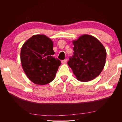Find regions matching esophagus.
Segmentation results:
<instances>
[{"mask_svg":"<svg viewBox=\"0 0 122 122\" xmlns=\"http://www.w3.org/2000/svg\"><path fill=\"white\" fill-rule=\"evenodd\" d=\"M67 61V59H65V60H62L61 61V62H62V63H66V62Z\"/></svg>","mask_w":122,"mask_h":122,"instance_id":"esophagus-1","label":"esophagus"}]
</instances>
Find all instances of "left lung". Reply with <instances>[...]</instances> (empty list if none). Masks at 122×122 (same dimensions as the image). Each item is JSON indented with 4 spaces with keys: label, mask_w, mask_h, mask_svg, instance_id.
I'll list each match as a JSON object with an SVG mask.
<instances>
[{
    "label": "left lung",
    "mask_w": 122,
    "mask_h": 122,
    "mask_svg": "<svg viewBox=\"0 0 122 122\" xmlns=\"http://www.w3.org/2000/svg\"><path fill=\"white\" fill-rule=\"evenodd\" d=\"M73 55L67 63L78 81L88 82L97 77L104 68L107 51L97 39L84 34L73 41Z\"/></svg>",
    "instance_id": "left-lung-1"
}]
</instances>
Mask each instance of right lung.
Returning a JSON list of instances; mask_svg holds the SVG:
<instances>
[{
	"mask_svg": "<svg viewBox=\"0 0 122 122\" xmlns=\"http://www.w3.org/2000/svg\"><path fill=\"white\" fill-rule=\"evenodd\" d=\"M53 42L45 35H34L22 45L20 59L22 68L32 82L39 85L54 79L61 61L52 56Z\"/></svg>",
	"mask_w": 122,
	"mask_h": 122,
	"instance_id": "right-lung-1",
	"label": "right lung"
}]
</instances>
